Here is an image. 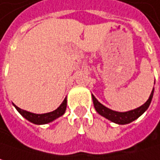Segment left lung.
Listing matches in <instances>:
<instances>
[{"instance_id": "1", "label": "left lung", "mask_w": 160, "mask_h": 160, "mask_svg": "<svg viewBox=\"0 0 160 160\" xmlns=\"http://www.w3.org/2000/svg\"><path fill=\"white\" fill-rule=\"evenodd\" d=\"M153 95H154V89H153L148 100L142 106H141V107H139V108H137L135 110L126 112H118L112 111V110L108 109L107 107H105L104 105H102L100 102H98V99L93 95H92V98H93V102H94L95 109L100 115H102L103 117L111 120L113 123H116V124H119V125H126V124L131 123L132 121L139 118L148 109V107H149V105H150V103L152 101Z\"/></svg>"}]
</instances>
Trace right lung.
Instances as JSON below:
<instances>
[{"label":"right lung","mask_w":160,"mask_h":160,"mask_svg":"<svg viewBox=\"0 0 160 160\" xmlns=\"http://www.w3.org/2000/svg\"><path fill=\"white\" fill-rule=\"evenodd\" d=\"M15 107L18 110V112L28 121H30L33 124H36V125H43V124H48L49 122H52L53 120L62 116L64 113L65 109H66V98H64V100L62 101V103L60 105V107L58 109H56L55 111H53L51 112H48V113H44V114L32 113V112H29L19 109L16 105H15Z\"/></svg>","instance_id":"right-lung-1"}]
</instances>
